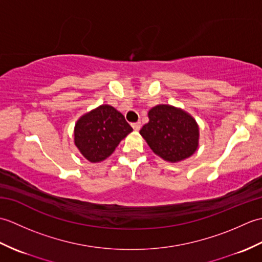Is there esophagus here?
I'll use <instances>...</instances> for the list:
<instances>
[{
	"instance_id": "esophagus-1",
	"label": "esophagus",
	"mask_w": 262,
	"mask_h": 262,
	"mask_svg": "<svg viewBox=\"0 0 262 262\" xmlns=\"http://www.w3.org/2000/svg\"><path fill=\"white\" fill-rule=\"evenodd\" d=\"M132 126H133V128H134V130H140L141 129V122H133L132 124Z\"/></svg>"
}]
</instances>
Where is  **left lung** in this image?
<instances>
[{"mask_svg": "<svg viewBox=\"0 0 262 262\" xmlns=\"http://www.w3.org/2000/svg\"><path fill=\"white\" fill-rule=\"evenodd\" d=\"M148 118L140 134L159 157L169 162H179L196 152L198 125L186 111L160 104L148 111Z\"/></svg>", "mask_w": 262, "mask_h": 262, "instance_id": "1", "label": "left lung"}]
</instances>
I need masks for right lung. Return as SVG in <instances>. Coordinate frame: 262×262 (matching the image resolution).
I'll use <instances>...</instances> for the list:
<instances>
[{
    "label": "right lung",
    "instance_id": "obj_1",
    "mask_svg": "<svg viewBox=\"0 0 262 262\" xmlns=\"http://www.w3.org/2000/svg\"><path fill=\"white\" fill-rule=\"evenodd\" d=\"M133 130L125 117L114 107L102 104L82 116L74 129V142L83 157L100 162L113 154L122 138Z\"/></svg>",
    "mask_w": 262,
    "mask_h": 262
}]
</instances>
